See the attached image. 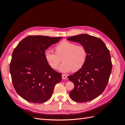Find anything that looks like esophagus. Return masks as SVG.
Here are the masks:
<instances>
[{"instance_id": "34e87169", "label": "esophagus", "mask_w": 125, "mask_h": 125, "mask_svg": "<svg viewBox=\"0 0 125 125\" xmlns=\"http://www.w3.org/2000/svg\"><path fill=\"white\" fill-rule=\"evenodd\" d=\"M67 76L66 74H62V79H67Z\"/></svg>"}]
</instances>
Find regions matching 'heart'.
<instances>
[{
  "instance_id": "1",
  "label": "heart",
  "mask_w": 125,
  "mask_h": 125,
  "mask_svg": "<svg viewBox=\"0 0 125 125\" xmlns=\"http://www.w3.org/2000/svg\"><path fill=\"white\" fill-rule=\"evenodd\" d=\"M45 58L52 68L57 69L62 56L63 62L59 67V70L67 73L72 70L77 71L83 67L87 58L85 48L81 45L69 41H63L55 47V52L50 50L44 52Z\"/></svg>"
}]
</instances>
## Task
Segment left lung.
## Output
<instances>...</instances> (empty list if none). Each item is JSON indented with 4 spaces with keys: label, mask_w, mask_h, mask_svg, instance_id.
Segmentation results:
<instances>
[{
    "label": "left lung",
    "mask_w": 125,
    "mask_h": 125,
    "mask_svg": "<svg viewBox=\"0 0 125 125\" xmlns=\"http://www.w3.org/2000/svg\"><path fill=\"white\" fill-rule=\"evenodd\" d=\"M67 40L80 43L87 52L83 67L68 77L74 85L70 96L79 103L91 101L101 95L107 84L112 68L110 52L103 42L94 36L82 34Z\"/></svg>",
    "instance_id": "8db88e82"
}]
</instances>
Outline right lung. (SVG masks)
<instances>
[{"instance_id":"add662e5","label":"right lung","mask_w":125,"mask_h":125,"mask_svg":"<svg viewBox=\"0 0 125 125\" xmlns=\"http://www.w3.org/2000/svg\"><path fill=\"white\" fill-rule=\"evenodd\" d=\"M61 39L30 35L14 49L10 73L15 90L25 100L35 103L46 102L55 85L61 81L62 74L52 68L44 56L45 51Z\"/></svg>"}]
</instances>
